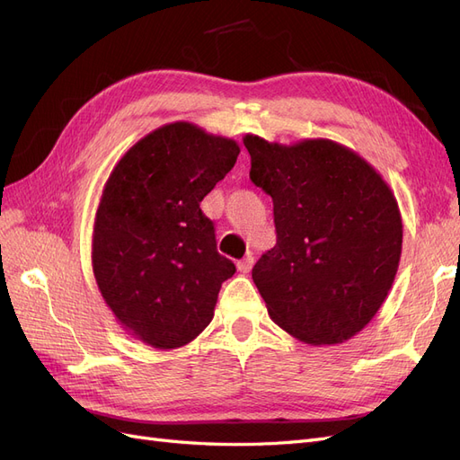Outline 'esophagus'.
<instances>
[{"instance_id":"obj_1","label":"esophagus","mask_w":460,"mask_h":460,"mask_svg":"<svg viewBox=\"0 0 460 460\" xmlns=\"http://www.w3.org/2000/svg\"><path fill=\"white\" fill-rule=\"evenodd\" d=\"M252 267H253V255L252 253H247L242 261H238V270L243 272V274L252 270Z\"/></svg>"}]
</instances>
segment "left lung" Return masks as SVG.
Here are the masks:
<instances>
[{
  "instance_id": "obj_1",
  "label": "left lung",
  "mask_w": 460,
  "mask_h": 460,
  "mask_svg": "<svg viewBox=\"0 0 460 460\" xmlns=\"http://www.w3.org/2000/svg\"><path fill=\"white\" fill-rule=\"evenodd\" d=\"M252 182L274 203L276 245L253 267L274 323L313 345L363 330L397 274L402 222L394 191L349 147L247 134Z\"/></svg>"
}]
</instances>
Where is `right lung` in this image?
<instances>
[{"label": "right lung", "mask_w": 460, "mask_h": 460, "mask_svg": "<svg viewBox=\"0 0 460 460\" xmlns=\"http://www.w3.org/2000/svg\"><path fill=\"white\" fill-rule=\"evenodd\" d=\"M240 147L191 122H172L117 163L95 213L92 267L122 328L155 347L196 340L235 272L217 252L215 225L199 203L225 178Z\"/></svg>", "instance_id": "add662e5"}]
</instances>
